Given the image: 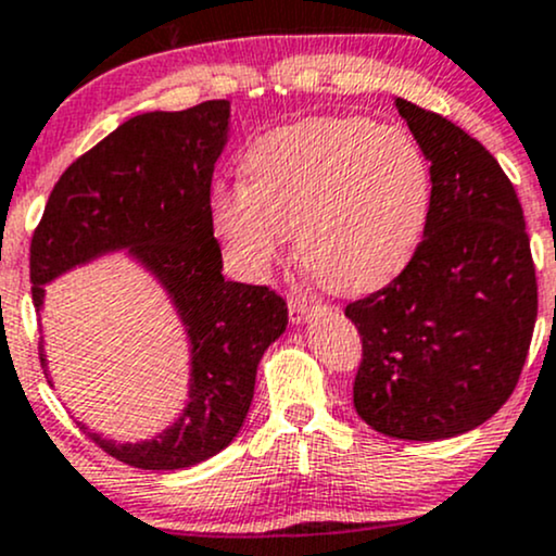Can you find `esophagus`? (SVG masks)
I'll return each instance as SVG.
<instances>
[{
    "label": "esophagus",
    "mask_w": 556,
    "mask_h": 556,
    "mask_svg": "<svg viewBox=\"0 0 556 556\" xmlns=\"http://www.w3.org/2000/svg\"><path fill=\"white\" fill-rule=\"evenodd\" d=\"M287 308H290V321L292 324H303L305 318L314 314V300L308 298H290V303H287Z\"/></svg>",
    "instance_id": "obj_1"
}]
</instances>
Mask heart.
Segmentation results:
<instances>
[{
	"mask_svg": "<svg viewBox=\"0 0 556 556\" xmlns=\"http://www.w3.org/2000/svg\"><path fill=\"white\" fill-rule=\"evenodd\" d=\"M245 182H216L212 229L232 266L264 277L290 235L318 285L368 292L410 264L431 212V167L402 127L311 117L256 138Z\"/></svg>",
	"mask_w": 556,
	"mask_h": 556,
	"instance_id": "heart-1",
	"label": "heart"
}]
</instances>
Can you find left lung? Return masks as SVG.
<instances>
[{
	"label": "left lung",
	"mask_w": 556,
	"mask_h": 556,
	"mask_svg": "<svg viewBox=\"0 0 556 556\" xmlns=\"http://www.w3.org/2000/svg\"><path fill=\"white\" fill-rule=\"evenodd\" d=\"M431 162L416 256L353 300L363 355L353 405L371 429L437 442L489 420L518 387L539 314L526 216L494 156L442 114L397 99Z\"/></svg>",
	"instance_id": "obj_1"
}]
</instances>
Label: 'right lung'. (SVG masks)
<instances>
[{"label": "right lung", "mask_w": 556, "mask_h": 556, "mask_svg": "<svg viewBox=\"0 0 556 556\" xmlns=\"http://www.w3.org/2000/svg\"><path fill=\"white\" fill-rule=\"evenodd\" d=\"M227 119L225 99L130 117L62 172L30 238L36 308L56 274L127 248L167 287L188 327L193 384L172 429L154 442L114 444L80 424L132 468L180 470L225 450L248 416L261 355L287 327L277 292L222 277L208 201Z\"/></svg>", "instance_id": "obj_1"}]
</instances>
